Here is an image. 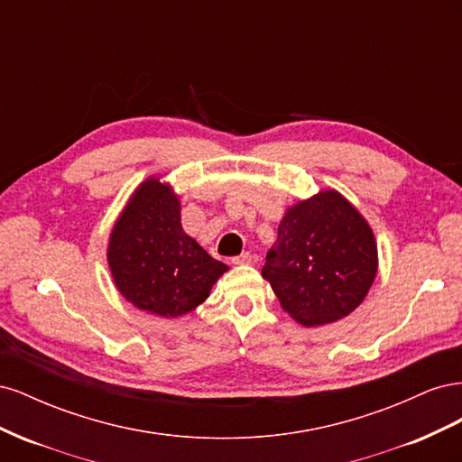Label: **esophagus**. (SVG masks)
Masks as SVG:
<instances>
[{
    "mask_svg": "<svg viewBox=\"0 0 462 462\" xmlns=\"http://www.w3.org/2000/svg\"><path fill=\"white\" fill-rule=\"evenodd\" d=\"M231 262H233V263H236V265H246V263H253V254L243 253V254H239V256H235Z\"/></svg>",
    "mask_w": 462,
    "mask_h": 462,
    "instance_id": "1",
    "label": "esophagus"
}]
</instances>
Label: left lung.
<instances>
[{
	"label": "left lung",
	"instance_id": "left-lung-1",
	"mask_svg": "<svg viewBox=\"0 0 462 462\" xmlns=\"http://www.w3.org/2000/svg\"><path fill=\"white\" fill-rule=\"evenodd\" d=\"M372 229L339 192L326 190L291 208L279 223L262 275L302 326L353 312L375 277Z\"/></svg>",
	"mask_w": 462,
	"mask_h": 462
}]
</instances>
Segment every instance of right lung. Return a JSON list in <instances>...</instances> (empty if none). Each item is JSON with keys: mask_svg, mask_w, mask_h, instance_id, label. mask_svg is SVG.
Instances as JSON below:
<instances>
[{"mask_svg": "<svg viewBox=\"0 0 462 462\" xmlns=\"http://www.w3.org/2000/svg\"><path fill=\"white\" fill-rule=\"evenodd\" d=\"M107 262L125 299L165 318L197 309L227 270L183 231L179 200L158 179L138 187L123 209Z\"/></svg>", "mask_w": 462, "mask_h": 462, "instance_id": "1", "label": "right lung"}]
</instances>
